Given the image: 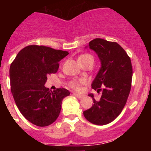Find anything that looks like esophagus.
I'll use <instances>...</instances> for the list:
<instances>
[{
  "instance_id": "34e87169",
  "label": "esophagus",
  "mask_w": 151,
  "mask_h": 151,
  "mask_svg": "<svg viewBox=\"0 0 151 151\" xmlns=\"http://www.w3.org/2000/svg\"><path fill=\"white\" fill-rule=\"evenodd\" d=\"M74 95L76 97H77V98H79V99H82V98H83V97H84V95H82V94H79V93H74Z\"/></svg>"
}]
</instances>
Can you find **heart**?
<instances>
[{"label": "heart", "instance_id": "b5f03b06", "mask_svg": "<svg viewBox=\"0 0 151 151\" xmlns=\"http://www.w3.org/2000/svg\"><path fill=\"white\" fill-rule=\"evenodd\" d=\"M89 58H93V56L91 55H89V54H85V55H80V57L78 58V60H85V59ZM84 83H85L84 80H72L71 82H70L69 85L71 88H73L74 89L79 91V90L80 89V85H81L82 84H83Z\"/></svg>", "mask_w": 151, "mask_h": 151}]
</instances>
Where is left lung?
Segmentation results:
<instances>
[{"label": "left lung", "mask_w": 151, "mask_h": 151, "mask_svg": "<svg viewBox=\"0 0 151 151\" xmlns=\"http://www.w3.org/2000/svg\"><path fill=\"white\" fill-rule=\"evenodd\" d=\"M88 47L96 53L101 62L91 87L97 92L102 91V94L99 101L93 94H88L94 104L83 115L93 124L103 126L113 121L126 104L132 86V63L126 51L116 42L95 39L85 48Z\"/></svg>", "instance_id": "obj_1"}]
</instances>
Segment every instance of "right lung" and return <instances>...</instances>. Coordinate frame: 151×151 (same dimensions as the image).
Segmentation results:
<instances>
[{"mask_svg":"<svg viewBox=\"0 0 151 151\" xmlns=\"http://www.w3.org/2000/svg\"><path fill=\"white\" fill-rule=\"evenodd\" d=\"M68 52L45 46L30 45L18 52L11 64V90L22 115L37 126L56 121L62 101L69 96L65 88L50 91L45 86L47 75L57 72L59 62Z\"/></svg>","mask_w":151,"mask_h":151,"instance_id":"obj_1","label":"right lung"}]
</instances>
